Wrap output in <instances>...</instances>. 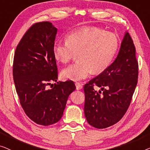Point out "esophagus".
Returning <instances> with one entry per match:
<instances>
[{
  "label": "esophagus",
  "instance_id": "esophagus-1",
  "mask_svg": "<svg viewBox=\"0 0 150 150\" xmlns=\"http://www.w3.org/2000/svg\"><path fill=\"white\" fill-rule=\"evenodd\" d=\"M75 86H76V89L77 90H81L82 88H83V86H82V84H81L79 82H77V83H75Z\"/></svg>",
  "mask_w": 150,
  "mask_h": 150
}]
</instances>
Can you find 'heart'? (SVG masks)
Here are the masks:
<instances>
[{
  "label": "heart",
  "mask_w": 150,
  "mask_h": 150,
  "mask_svg": "<svg viewBox=\"0 0 150 150\" xmlns=\"http://www.w3.org/2000/svg\"><path fill=\"white\" fill-rule=\"evenodd\" d=\"M118 47L119 39L115 34L98 27H83L69 33L65 42H55L53 55L57 61L66 64L77 54L78 62L61 72L63 79L77 81L92 72L100 73L107 70Z\"/></svg>",
  "instance_id": "obj_1"
}]
</instances>
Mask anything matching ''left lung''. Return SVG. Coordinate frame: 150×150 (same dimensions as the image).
<instances>
[{
  "label": "left lung",
  "instance_id": "left-lung-1",
  "mask_svg": "<svg viewBox=\"0 0 150 150\" xmlns=\"http://www.w3.org/2000/svg\"><path fill=\"white\" fill-rule=\"evenodd\" d=\"M135 47L125 32L117 58L109 68L85 84L84 113L88 124L105 128L116 124L127 111L137 84ZM100 87L97 92L94 87Z\"/></svg>",
  "mask_w": 150,
  "mask_h": 150
}]
</instances>
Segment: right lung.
I'll return each instance as SVG.
<instances>
[{"label": "right lung", "mask_w": 150, "mask_h": 150, "mask_svg": "<svg viewBox=\"0 0 150 150\" xmlns=\"http://www.w3.org/2000/svg\"><path fill=\"white\" fill-rule=\"evenodd\" d=\"M57 28L50 22L33 24L23 36L14 55L13 75L20 104L35 123L49 126L62 117L67 99L76 89L72 81L57 82L53 55Z\"/></svg>", "instance_id": "obj_1"}]
</instances>
